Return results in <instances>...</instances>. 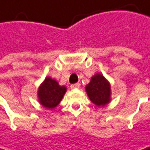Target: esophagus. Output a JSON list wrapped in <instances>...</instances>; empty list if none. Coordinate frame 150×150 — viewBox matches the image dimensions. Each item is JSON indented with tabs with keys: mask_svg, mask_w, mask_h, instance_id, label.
Returning <instances> with one entry per match:
<instances>
[{
	"mask_svg": "<svg viewBox=\"0 0 150 150\" xmlns=\"http://www.w3.org/2000/svg\"><path fill=\"white\" fill-rule=\"evenodd\" d=\"M71 89H76V88H79L80 87V83H74V84H71Z\"/></svg>",
	"mask_w": 150,
	"mask_h": 150,
	"instance_id": "obj_1",
	"label": "esophagus"
}]
</instances>
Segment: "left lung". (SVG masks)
<instances>
[{"instance_id":"left-lung-1","label":"left lung","mask_w":150,"mask_h":150,"mask_svg":"<svg viewBox=\"0 0 150 150\" xmlns=\"http://www.w3.org/2000/svg\"><path fill=\"white\" fill-rule=\"evenodd\" d=\"M85 90L91 101L98 107L105 106L110 101V83L101 74L93 76L91 82L86 85Z\"/></svg>"}]
</instances>
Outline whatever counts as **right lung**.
Segmentation results:
<instances>
[{
    "instance_id": "1",
    "label": "right lung",
    "mask_w": 150,
    "mask_h": 150,
    "mask_svg": "<svg viewBox=\"0 0 150 150\" xmlns=\"http://www.w3.org/2000/svg\"><path fill=\"white\" fill-rule=\"evenodd\" d=\"M66 91L65 86H60L54 79L46 77L38 89L39 102L46 108H54L59 104Z\"/></svg>"
}]
</instances>
